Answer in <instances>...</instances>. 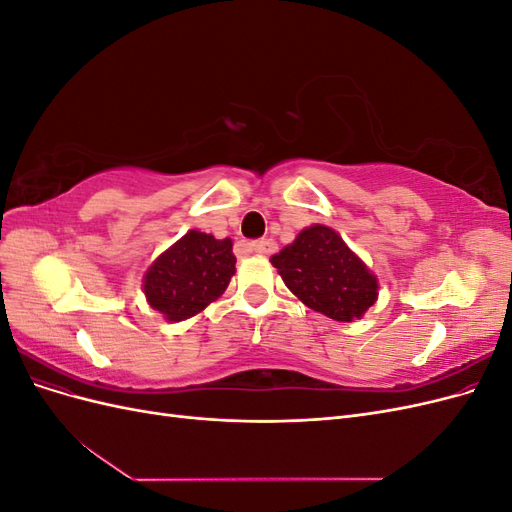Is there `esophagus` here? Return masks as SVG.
Masks as SVG:
<instances>
[{"mask_svg":"<svg viewBox=\"0 0 512 512\" xmlns=\"http://www.w3.org/2000/svg\"><path fill=\"white\" fill-rule=\"evenodd\" d=\"M250 245V250L258 252V254H273L277 250V245L273 239H260V241H254V243H247Z\"/></svg>","mask_w":512,"mask_h":512,"instance_id":"1","label":"esophagus"}]
</instances>
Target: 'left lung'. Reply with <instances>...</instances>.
<instances>
[{
  "instance_id": "left-lung-1",
  "label": "left lung",
  "mask_w": 512,
  "mask_h": 512,
  "mask_svg": "<svg viewBox=\"0 0 512 512\" xmlns=\"http://www.w3.org/2000/svg\"><path fill=\"white\" fill-rule=\"evenodd\" d=\"M271 265L294 297L337 322L359 320L378 299V277L329 226L301 230Z\"/></svg>"
}]
</instances>
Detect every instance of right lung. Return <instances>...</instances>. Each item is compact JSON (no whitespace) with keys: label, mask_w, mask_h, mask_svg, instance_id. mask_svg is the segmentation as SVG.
<instances>
[{"label":"right lung","mask_w":512,"mask_h":512,"mask_svg":"<svg viewBox=\"0 0 512 512\" xmlns=\"http://www.w3.org/2000/svg\"><path fill=\"white\" fill-rule=\"evenodd\" d=\"M230 239L190 230L147 269L143 290L149 305L168 322H181L222 297L235 275Z\"/></svg>","instance_id":"1"}]
</instances>
